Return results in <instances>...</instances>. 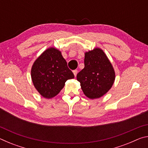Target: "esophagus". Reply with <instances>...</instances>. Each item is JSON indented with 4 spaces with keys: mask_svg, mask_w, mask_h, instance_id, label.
I'll return each instance as SVG.
<instances>
[{
    "mask_svg": "<svg viewBox=\"0 0 148 148\" xmlns=\"http://www.w3.org/2000/svg\"><path fill=\"white\" fill-rule=\"evenodd\" d=\"M73 73H74V74L75 77H76L77 74V70H74V71H73Z\"/></svg>",
    "mask_w": 148,
    "mask_h": 148,
    "instance_id": "esophagus-1",
    "label": "esophagus"
}]
</instances>
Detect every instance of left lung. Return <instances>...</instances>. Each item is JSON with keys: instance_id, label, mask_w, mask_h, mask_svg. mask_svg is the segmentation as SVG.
I'll list each match as a JSON object with an SVG mask.
<instances>
[{"instance_id": "8db88e82", "label": "left lung", "mask_w": 148, "mask_h": 148, "mask_svg": "<svg viewBox=\"0 0 148 148\" xmlns=\"http://www.w3.org/2000/svg\"><path fill=\"white\" fill-rule=\"evenodd\" d=\"M84 68L77 74L84 95L91 99H99L111 89L115 81L114 67L101 48L85 53Z\"/></svg>"}]
</instances>
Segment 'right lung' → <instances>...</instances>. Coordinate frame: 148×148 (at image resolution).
<instances>
[{
    "mask_svg": "<svg viewBox=\"0 0 148 148\" xmlns=\"http://www.w3.org/2000/svg\"><path fill=\"white\" fill-rule=\"evenodd\" d=\"M74 77L61 52L55 47L45 50L32 66V83L39 93L46 99L56 97L63 88L66 80Z\"/></svg>",
    "mask_w": 148,
    "mask_h": 148,
    "instance_id": "1",
    "label": "right lung"
}]
</instances>
